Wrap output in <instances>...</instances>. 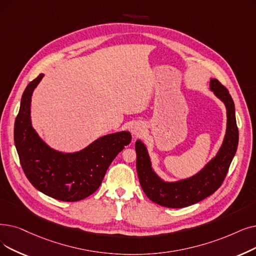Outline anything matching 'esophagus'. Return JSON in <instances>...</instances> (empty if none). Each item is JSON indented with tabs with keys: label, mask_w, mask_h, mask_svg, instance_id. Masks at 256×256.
Masks as SVG:
<instances>
[{
	"label": "esophagus",
	"mask_w": 256,
	"mask_h": 256,
	"mask_svg": "<svg viewBox=\"0 0 256 256\" xmlns=\"http://www.w3.org/2000/svg\"><path fill=\"white\" fill-rule=\"evenodd\" d=\"M142 130H143V126L141 124H139V122H137V124H132V128H130L132 134V135H136V136L141 134Z\"/></svg>",
	"instance_id": "1"
}]
</instances>
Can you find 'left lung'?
Masks as SVG:
<instances>
[{
	"label": "left lung",
	"instance_id": "1",
	"mask_svg": "<svg viewBox=\"0 0 256 256\" xmlns=\"http://www.w3.org/2000/svg\"><path fill=\"white\" fill-rule=\"evenodd\" d=\"M210 90L226 106L227 130L218 154L196 176L174 183L162 181L152 168L146 148L140 140L136 141L139 182L144 194L156 204L168 208L187 207L212 194L225 180L238 144L236 108L229 91L218 80H210Z\"/></svg>",
	"mask_w": 256,
	"mask_h": 256
}]
</instances>
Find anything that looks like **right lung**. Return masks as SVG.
<instances>
[{
    "label": "right lung",
    "instance_id": "obj_1",
    "mask_svg": "<svg viewBox=\"0 0 256 256\" xmlns=\"http://www.w3.org/2000/svg\"><path fill=\"white\" fill-rule=\"evenodd\" d=\"M29 82L22 96L14 122V143L27 179L38 190L64 202H76L94 194L116 156L128 146L132 135L119 132L97 139L84 150L64 154L50 148L33 130L31 96L42 78Z\"/></svg>",
    "mask_w": 256,
    "mask_h": 256
}]
</instances>
